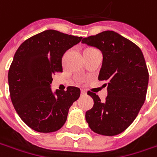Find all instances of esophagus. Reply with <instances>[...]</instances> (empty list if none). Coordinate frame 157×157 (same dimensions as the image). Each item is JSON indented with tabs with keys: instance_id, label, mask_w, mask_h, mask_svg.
Here are the masks:
<instances>
[{
	"instance_id": "1",
	"label": "esophagus",
	"mask_w": 157,
	"mask_h": 157,
	"mask_svg": "<svg viewBox=\"0 0 157 157\" xmlns=\"http://www.w3.org/2000/svg\"><path fill=\"white\" fill-rule=\"evenodd\" d=\"M86 92L85 91V90H81V95L82 96H84V95H86Z\"/></svg>"
}]
</instances>
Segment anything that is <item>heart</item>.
I'll list each match as a JSON object with an SVG mask.
<instances>
[{
	"mask_svg": "<svg viewBox=\"0 0 157 157\" xmlns=\"http://www.w3.org/2000/svg\"><path fill=\"white\" fill-rule=\"evenodd\" d=\"M86 50H87V49H86Z\"/></svg>",
	"mask_w": 157,
	"mask_h": 157,
	"instance_id": "heart-1",
	"label": "heart"
}]
</instances>
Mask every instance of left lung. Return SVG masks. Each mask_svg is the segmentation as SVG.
I'll return each mask as SVG.
<instances>
[{"mask_svg": "<svg viewBox=\"0 0 157 157\" xmlns=\"http://www.w3.org/2000/svg\"><path fill=\"white\" fill-rule=\"evenodd\" d=\"M82 43L102 52L99 80L108 82L104 102L87 93L94 104L86 113V122L99 135H119L135 121L145 101L148 71L143 54L133 42L112 30L85 37Z\"/></svg>", "mask_w": 157, "mask_h": 157, "instance_id": "left-lung-1", "label": "left lung"}]
</instances>
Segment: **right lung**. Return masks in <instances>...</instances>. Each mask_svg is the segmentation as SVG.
<instances>
[{"mask_svg":"<svg viewBox=\"0 0 157 157\" xmlns=\"http://www.w3.org/2000/svg\"><path fill=\"white\" fill-rule=\"evenodd\" d=\"M82 40L54 29L44 30L24 41L15 52L9 70L11 101L24 123L40 133L60 129L80 89L51 88L52 75L62 72V57Z\"/></svg>","mask_w":157,"mask_h":157,"instance_id":"obj_1","label":"right lung"}]
</instances>
